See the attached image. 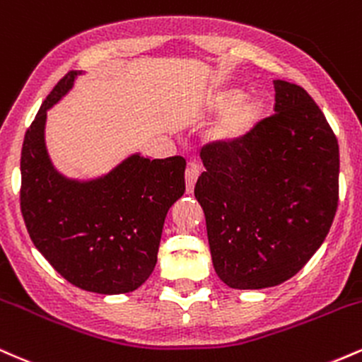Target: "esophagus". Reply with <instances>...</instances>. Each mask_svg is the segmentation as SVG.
I'll return each mask as SVG.
<instances>
[{
    "instance_id": "obj_1",
    "label": "esophagus",
    "mask_w": 362,
    "mask_h": 362,
    "mask_svg": "<svg viewBox=\"0 0 362 362\" xmlns=\"http://www.w3.org/2000/svg\"><path fill=\"white\" fill-rule=\"evenodd\" d=\"M199 178V167L195 163H190L189 167L185 168V187H187V192H192L195 182Z\"/></svg>"
}]
</instances>
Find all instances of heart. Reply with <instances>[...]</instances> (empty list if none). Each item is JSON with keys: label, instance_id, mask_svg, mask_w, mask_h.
<instances>
[{"label": "heart", "instance_id": "heart-1", "mask_svg": "<svg viewBox=\"0 0 362 362\" xmlns=\"http://www.w3.org/2000/svg\"><path fill=\"white\" fill-rule=\"evenodd\" d=\"M240 98V93L231 91V93H224L218 98L216 105L226 107L231 102H235L223 114L221 120L216 124L213 129V138L219 141H231L236 138H242L245 132H248L255 126L257 120L264 114V103L259 98H248V100H235Z\"/></svg>", "mask_w": 362, "mask_h": 362}]
</instances>
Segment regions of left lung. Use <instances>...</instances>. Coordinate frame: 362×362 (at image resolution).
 Instances as JSON below:
<instances>
[{"label":"left lung","mask_w":362,"mask_h":362,"mask_svg":"<svg viewBox=\"0 0 362 362\" xmlns=\"http://www.w3.org/2000/svg\"><path fill=\"white\" fill-rule=\"evenodd\" d=\"M274 114L201 149L194 194L214 271L233 289L291 279L318 250L339 202V143L300 85L274 80Z\"/></svg>","instance_id":"1"}]
</instances>
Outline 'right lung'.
Returning <instances> with one entry per match:
<instances>
[{
    "label": "right lung",
    "instance_id": "obj_1",
    "mask_svg": "<svg viewBox=\"0 0 362 362\" xmlns=\"http://www.w3.org/2000/svg\"><path fill=\"white\" fill-rule=\"evenodd\" d=\"M76 74L61 78L25 132L20 207L37 250L66 281L91 293H129L155 269L165 218L185 192V160L134 155L88 184L57 175L44 146L45 117Z\"/></svg>",
    "mask_w": 362,
    "mask_h": 362
}]
</instances>
